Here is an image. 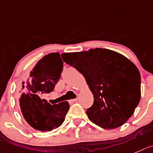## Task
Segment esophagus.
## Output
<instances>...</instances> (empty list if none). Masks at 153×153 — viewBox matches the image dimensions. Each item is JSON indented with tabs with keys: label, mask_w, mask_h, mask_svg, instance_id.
Segmentation results:
<instances>
[{
	"label": "esophagus",
	"mask_w": 153,
	"mask_h": 153,
	"mask_svg": "<svg viewBox=\"0 0 153 153\" xmlns=\"http://www.w3.org/2000/svg\"><path fill=\"white\" fill-rule=\"evenodd\" d=\"M77 101V98H75V99H72V100H70V102L71 103H74V102H76Z\"/></svg>",
	"instance_id": "esophagus-1"
}]
</instances>
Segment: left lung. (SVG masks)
I'll return each mask as SVG.
<instances>
[{"label":"left lung","mask_w":153,"mask_h":153,"mask_svg":"<svg viewBox=\"0 0 153 153\" xmlns=\"http://www.w3.org/2000/svg\"><path fill=\"white\" fill-rule=\"evenodd\" d=\"M62 58L84 76L92 91L88 119L105 129L125 124L140 100V74L134 64L115 51L101 48L63 53Z\"/></svg>","instance_id":"8db88e82"}]
</instances>
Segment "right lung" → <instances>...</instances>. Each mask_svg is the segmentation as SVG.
<instances>
[{
  "label": "right lung",
  "instance_id": "add662e5",
  "mask_svg": "<svg viewBox=\"0 0 153 153\" xmlns=\"http://www.w3.org/2000/svg\"><path fill=\"white\" fill-rule=\"evenodd\" d=\"M63 61L59 52L43 56L30 73L28 79L22 82V93L19 107L25 121L33 128L40 131H49L57 128L65 121L69 110L68 101L59 104L43 102L39 94L52 91L61 78Z\"/></svg>",
  "mask_w": 153,
  "mask_h": 153
}]
</instances>
